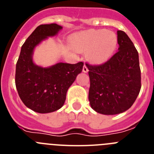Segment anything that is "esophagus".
I'll return each instance as SVG.
<instances>
[{
	"mask_svg": "<svg viewBox=\"0 0 154 154\" xmlns=\"http://www.w3.org/2000/svg\"><path fill=\"white\" fill-rule=\"evenodd\" d=\"M82 71H83V72H89V69L87 67V65L86 64H84V66H83V69H82Z\"/></svg>",
	"mask_w": 154,
	"mask_h": 154,
	"instance_id": "34e87169",
	"label": "esophagus"
}]
</instances>
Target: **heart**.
Wrapping results in <instances>:
<instances>
[{
    "instance_id": "1",
    "label": "heart",
    "mask_w": 154,
    "mask_h": 154,
    "mask_svg": "<svg viewBox=\"0 0 154 154\" xmlns=\"http://www.w3.org/2000/svg\"><path fill=\"white\" fill-rule=\"evenodd\" d=\"M74 46L79 51L89 50V56L96 63L107 61L117 47V37L112 31L91 29L82 31L74 37Z\"/></svg>"
}]
</instances>
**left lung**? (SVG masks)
Instances as JSON below:
<instances>
[{
    "instance_id": "1",
    "label": "left lung",
    "mask_w": 154,
    "mask_h": 154,
    "mask_svg": "<svg viewBox=\"0 0 154 154\" xmlns=\"http://www.w3.org/2000/svg\"><path fill=\"white\" fill-rule=\"evenodd\" d=\"M119 51L101 65H90L89 100L96 112L115 115L134 103L141 89V72L137 48L128 35L117 31Z\"/></svg>"
}]
</instances>
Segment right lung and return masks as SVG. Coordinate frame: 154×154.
<instances>
[{"instance_id": "obj_1", "label": "right lung", "mask_w": 154, "mask_h": 154, "mask_svg": "<svg viewBox=\"0 0 154 154\" xmlns=\"http://www.w3.org/2000/svg\"><path fill=\"white\" fill-rule=\"evenodd\" d=\"M62 28L57 24L37 27L23 44L16 64L15 85L19 97L28 108L39 113L54 112L63 106L68 89L83 68L82 62H60L49 68L34 64L32 53L35 46Z\"/></svg>"}]
</instances>
